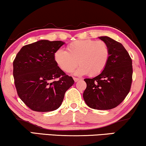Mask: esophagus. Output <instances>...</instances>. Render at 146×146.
Segmentation results:
<instances>
[{"label": "esophagus", "mask_w": 146, "mask_h": 146, "mask_svg": "<svg viewBox=\"0 0 146 146\" xmlns=\"http://www.w3.org/2000/svg\"><path fill=\"white\" fill-rule=\"evenodd\" d=\"M73 79H74V80L75 82H78V81H79L80 80V78H73Z\"/></svg>", "instance_id": "obj_1"}]
</instances>
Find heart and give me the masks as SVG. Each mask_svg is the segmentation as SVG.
<instances>
[{
  "label": "heart",
  "mask_w": 146,
  "mask_h": 146,
  "mask_svg": "<svg viewBox=\"0 0 146 146\" xmlns=\"http://www.w3.org/2000/svg\"><path fill=\"white\" fill-rule=\"evenodd\" d=\"M67 51L59 49L54 54L56 64L65 72L74 71L76 75L88 74L95 76L103 72L110 58L109 45L105 41L83 39L72 41L67 45Z\"/></svg>",
  "instance_id": "heart-1"
}]
</instances>
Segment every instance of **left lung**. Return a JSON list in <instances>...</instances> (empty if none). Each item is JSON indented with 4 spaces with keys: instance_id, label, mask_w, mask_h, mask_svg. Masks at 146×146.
Masks as SVG:
<instances>
[{
    "instance_id": "left-lung-1",
    "label": "left lung",
    "mask_w": 146,
    "mask_h": 146,
    "mask_svg": "<svg viewBox=\"0 0 146 146\" xmlns=\"http://www.w3.org/2000/svg\"><path fill=\"white\" fill-rule=\"evenodd\" d=\"M109 45L110 58L105 70L92 78H85L83 98L88 107L109 110L118 106L127 95L132 82V60L121 43L102 36Z\"/></svg>"
}]
</instances>
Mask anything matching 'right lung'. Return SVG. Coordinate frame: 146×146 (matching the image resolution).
<instances>
[{"label":"right lung","mask_w":146,"mask_h":146,"mask_svg":"<svg viewBox=\"0 0 146 146\" xmlns=\"http://www.w3.org/2000/svg\"><path fill=\"white\" fill-rule=\"evenodd\" d=\"M64 41L39 40L25 45L13 62V76L21 101L31 110L48 112L62 105L66 90L74 83L54 60ZM58 80L55 81V79Z\"/></svg>","instance_id":"1"}]
</instances>
